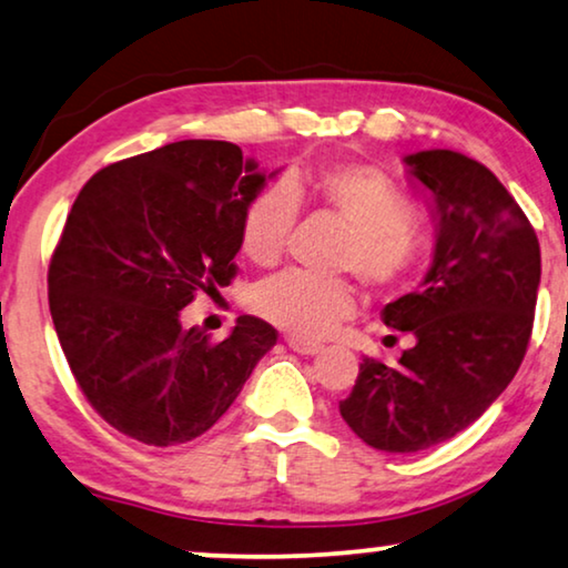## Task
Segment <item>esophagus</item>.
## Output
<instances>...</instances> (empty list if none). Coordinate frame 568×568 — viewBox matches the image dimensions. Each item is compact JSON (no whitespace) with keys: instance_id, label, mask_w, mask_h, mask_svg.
Segmentation results:
<instances>
[{"instance_id":"obj_1","label":"esophagus","mask_w":568,"mask_h":568,"mask_svg":"<svg viewBox=\"0 0 568 568\" xmlns=\"http://www.w3.org/2000/svg\"><path fill=\"white\" fill-rule=\"evenodd\" d=\"M287 346H291L293 352H298V354H306V357H313V354H318V352H324V346L321 344H308V342H301V338H287Z\"/></svg>"}]
</instances>
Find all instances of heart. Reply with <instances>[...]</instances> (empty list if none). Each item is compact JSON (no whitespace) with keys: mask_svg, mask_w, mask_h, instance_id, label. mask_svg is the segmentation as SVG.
I'll return each instance as SVG.
<instances>
[{"mask_svg":"<svg viewBox=\"0 0 568 568\" xmlns=\"http://www.w3.org/2000/svg\"><path fill=\"white\" fill-rule=\"evenodd\" d=\"M298 201H313L346 230L338 265L354 270L377 293L403 287L416 275L428 250V232L395 178L377 165L338 163L291 183H273L247 203L240 247L255 265H275L298 219ZM354 291L344 281L277 275L252 293V308L270 324L298 338H321L354 313Z\"/></svg>","mask_w":568,"mask_h":568,"instance_id":"b5f03b06","label":"heart"}]
</instances>
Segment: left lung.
<instances>
[{
	"label": "left lung",
	"mask_w": 568,
	"mask_h": 568,
	"mask_svg": "<svg viewBox=\"0 0 568 568\" xmlns=\"http://www.w3.org/2000/svg\"><path fill=\"white\" fill-rule=\"evenodd\" d=\"M403 163L430 193L436 247L418 291L387 303L383 321L416 344L397 367L367 357L338 403L387 454L444 444L500 397L526 357L540 283L538 236L489 168L454 150Z\"/></svg>",
	"instance_id": "obj_1"
}]
</instances>
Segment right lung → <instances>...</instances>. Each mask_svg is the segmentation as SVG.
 Wrapping results in <instances>:
<instances>
[{
	"label": "right lung",
	"mask_w": 568,
	"mask_h": 568,
	"mask_svg": "<svg viewBox=\"0 0 568 568\" xmlns=\"http://www.w3.org/2000/svg\"><path fill=\"white\" fill-rule=\"evenodd\" d=\"M222 140H183L101 168L48 267L50 316L81 393L148 446L201 436L230 410L277 332L240 316L224 342L185 328L199 291L232 283L247 203L267 178Z\"/></svg>",
	"instance_id": "obj_1"
}]
</instances>
